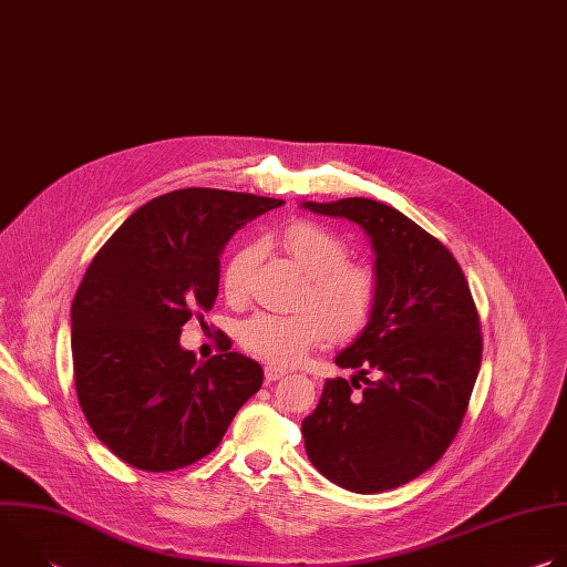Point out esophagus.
<instances>
[{
	"mask_svg": "<svg viewBox=\"0 0 567 567\" xmlns=\"http://www.w3.org/2000/svg\"><path fill=\"white\" fill-rule=\"evenodd\" d=\"M285 374H287L285 368H276V365H267V368H265V379H267V383H274V381L282 379Z\"/></svg>",
	"mask_w": 567,
	"mask_h": 567,
	"instance_id": "1",
	"label": "esophagus"
}]
</instances>
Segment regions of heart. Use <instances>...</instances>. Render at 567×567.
<instances>
[{"instance_id":"heart-1","label":"heart","mask_w":567,"mask_h":567,"mask_svg":"<svg viewBox=\"0 0 567 567\" xmlns=\"http://www.w3.org/2000/svg\"><path fill=\"white\" fill-rule=\"evenodd\" d=\"M280 245L307 276L298 296L305 309L291 313L258 311L237 330L239 346L271 363H298L330 332L334 339L359 334L379 302V274L348 260L341 235L316 221H293L280 233ZM256 262L254 247H239L226 262L221 287L228 300H241Z\"/></svg>"}]
</instances>
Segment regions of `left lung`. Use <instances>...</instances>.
Returning <instances> with one entry per match:
<instances>
[{
	"label": "left lung",
	"instance_id": "1",
	"mask_svg": "<svg viewBox=\"0 0 567 567\" xmlns=\"http://www.w3.org/2000/svg\"><path fill=\"white\" fill-rule=\"evenodd\" d=\"M302 208L359 224L381 282L368 326L334 359L357 370L352 383L328 379L302 420L307 457L354 494L401 487L444 455L468 406L482 361L468 282L442 241L392 206L348 197ZM370 369L377 382L364 379Z\"/></svg>",
	"mask_w": 567,
	"mask_h": 567
}]
</instances>
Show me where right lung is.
Listing matches in <instances>:
<instances>
[{
	"instance_id": "add662e5",
	"label": "right lung",
	"mask_w": 567,
	"mask_h": 567,
	"mask_svg": "<svg viewBox=\"0 0 567 567\" xmlns=\"http://www.w3.org/2000/svg\"><path fill=\"white\" fill-rule=\"evenodd\" d=\"M282 204L173 190L134 210L94 256L71 305L73 379L92 431L123 462L161 473L202 460L260 390V363L230 352L224 332V354L204 363L179 337L215 305L226 241Z\"/></svg>"
}]
</instances>
